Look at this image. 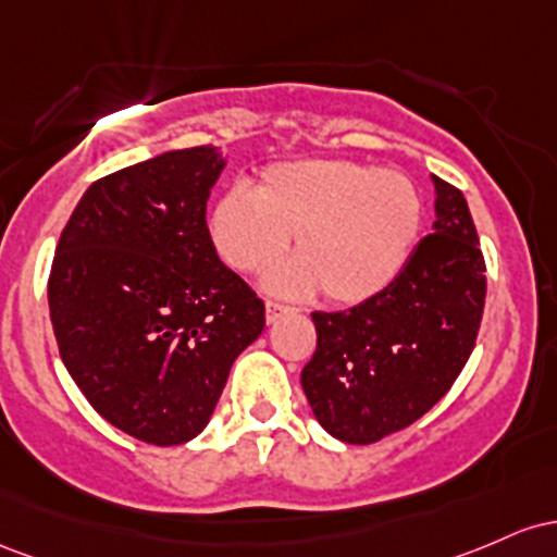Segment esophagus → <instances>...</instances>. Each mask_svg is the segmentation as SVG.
I'll return each mask as SVG.
<instances>
[{"label": "esophagus", "instance_id": "esophagus-1", "mask_svg": "<svg viewBox=\"0 0 557 557\" xmlns=\"http://www.w3.org/2000/svg\"><path fill=\"white\" fill-rule=\"evenodd\" d=\"M286 312H292L289 305H281V302H276V299H268V302H265L268 323H276L281 315H286Z\"/></svg>", "mask_w": 557, "mask_h": 557}]
</instances>
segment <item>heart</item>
I'll return each instance as SVG.
<instances>
[{
  "instance_id": "1",
  "label": "heart",
  "mask_w": 557,
  "mask_h": 557,
  "mask_svg": "<svg viewBox=\"0 0 557 557\" xmlns=\"http://www.w3.org/2000/svg\"><path fill=\"white\" fill-rule=\"evenodd\" d=\"M423 228V199L397 171L349 160L281 162L258 186H231L210 212V239L234 271L258 273L289 247L295 258L268 276L281 295H321L360 305L389 289Z\"/></svg>"
}]
</instances>
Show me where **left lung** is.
Returning <instances> with one entry per match:
<instances>
[{"mask_svg": "<svg viewBox=\"0 0 557 557\" xmlns=\"http://www.w3.org/2000/svg\"><path fill=\"white\" fill-rule=\"evenodd\" d=\"M434 234L389 289L342 312H312L318 345L302 389L347 445L408 429L447 395L476 345L486 265L463 191L436 178Z\"/></svg>", "mask_w": 557, "mask_h": 557, "instance_id": "left-lung-1", "label": "left lung"}]
</instances>
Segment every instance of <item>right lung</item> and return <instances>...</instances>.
I'll list each match as a JSON object with an SVG mask.
<instances>
[{
  "label": "right lung",
  "instance_id": "add662e5",
  "mask_svg": "<svg viewBox=\"0 0 557 557\" xmlns=\"http://www.w3.org/2000/svg\"><path fill=\"white\" fill-rule=\"evenodd\" d=\"M221 171L208 144L94 181L49 271L67 373L104 421L149 445L195 440L265 329V305L223 265L205 221Z\"/></svg>",
  "mask_w": 557,
  "mask_h": 557
}]
</instances>
